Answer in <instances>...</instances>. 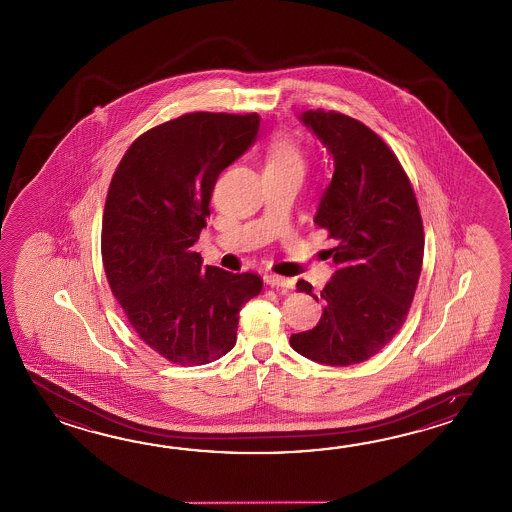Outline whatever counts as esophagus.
I'll list each match as a JSON object with an SVG mask.
<instances>
[{
  "label": "esophagus",
  "instance_id": "1",
  "mask_svg": "<svg viewBox=\"0 0 512 512\" xmlns=\"http://www.w3.org/2000/svg\"><path fill=\"white\" fill-rule=\"evenodd\" d=\"M263 280H265L267 285H271V287H282V289H293L294 285L293 280L283 278V276H278V274H265Z\"/></svg>",
  "mask_w": 512,
  "mask_h": 512
}]
</instances>
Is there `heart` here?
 Listing matches in <instances>:
<instances>
[{
	"instance_id": "1",
	"label": "heart",
	"mask_w": 512,
	"mask_h": 512,
	"mask_svg": "<svg viewBox=\"0 0 512 512\" xmlns=\"http://www.w3.org/2000/svg\"><path fill=\"white\" fill-rule=\"evenodd\" d=\"M305 163L302 144L287 133L272 135L265 146V172L298 170L304 174Z\"/></svg>"
}]
</instances>
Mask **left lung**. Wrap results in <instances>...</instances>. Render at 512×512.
Segmentation results:
<instances>
[{
    "instance_id": "obj_1",
    "label": "left lung",
    "mask_w": 512,
    "mask_h": 512,
    "mask_svg": "<svg viewBox=\"0 0 512 512\" xmlns=\"http://www.w3.org/2000/svg\"><path fill=\"white\" fill-rule=\"evenodd\" d=\"M302 122L335 163L315 221L337 240V271L320 291V322L289 342L307 359L351 366L377 355L408 316L423 267V219L403 164L375 131L324 109L305 111ZM296 289L318 302L311 283Z\"/></svg>"
}]
</instances>
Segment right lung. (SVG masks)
Here are the masks:
<instances>
[{
    "label": "right lung",
    "mask_w": 512,
    "mask_h": 512,
    "mask_svg": "<svg viewBox=\"0 0 512 512\" xmlns=\"http://www.w3.org/2000/svg\"><path fill=\"white\" fill-rule=\"evenodd\" d=\"M258 128V113H185L131 142L111 177L100 240L106 278L133 331L172 364L227 355L241 307L263 287L260 274L201 267L192 251L219 174Z\"/></svg>",
    "instance_id": "add662e5"
}]
</instances>
